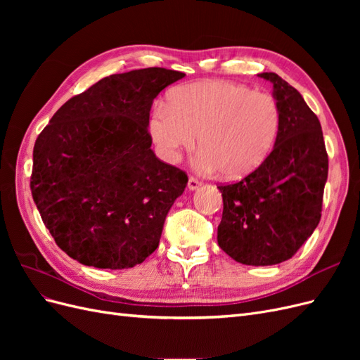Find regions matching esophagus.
<instances>
[{
    "label": "esophagus",
    "instance_id": "esophagus-1",
    "mask_svg": "<svg viewBox=\"0 0 360 360\" xmlns=\"http://www.w3.org/2000/svg\"><path fill=\"white\" fill-rule=\"evenodd\" d=\"M200 186H201V181H198L195 177H189V181H188L189 191H197Z\"/></svg>",
    "mask_w": 360,
    "mask_h": 360
}]
</instances>
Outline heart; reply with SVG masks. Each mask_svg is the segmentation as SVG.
<instances>
[{
	"label": "heart",
	"mask_w": 360,
	"mask_h": 360,
	"mask_svg": "<svg viewBox=\"0 0 360 360\" xmlns=\"http://www.w3.org/2000/svg\"><path fill=\"white\" fill-rule=\"evenodd\" d=\"M281 130L278 102L242 84L198 81L180 85L168 105L159 103L148 122V132L159 156L177 162L195 146L200 153L195 168L242 179L255 171L274 150Z\"/></svg>",
	"instance_id": "heart-1"
}]
</instances>
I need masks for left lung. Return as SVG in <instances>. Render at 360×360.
I'll list each match as a JSON object with an SVG mask.
<instances>
[{"label": "left lung", "mask_w": 360, "mask_h": 360, "mask_svg": "<svg viewBox=\"0 0 360 360\" xmlns=\"http://www.w3.org/2000/svg\"><path fill=\"white\" fill-rule=\"evenodd\" d=\"M258 76L274 85L281 130L255 171L219 186L217 243L237 263L274 266L296 254L317 228L329 160L319 117L302 94L276 73Z\"/></svg>", "instance_id": "left-lung-1"}]
</instances>
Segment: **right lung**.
I'll return each mask as SVG.
<instances>
[{
	"label": "right lung",
	"mask_w": 360,
	"mask_h": 360,
	"mask_svg": "<svg viewBox=\"0 0 360 360\" xmlns=\"http://www.w3.org/2000/svg\"><path fill=\"white\" fill-rule=\"evenodd\" d=\"M184 73L148 68L106 76L53 114L32 151L31 193L56 243L97 269L151 255L188 184L151 150L155 97Z\"/></svg>",
	"instance_id": "1"
}]
</instances>
